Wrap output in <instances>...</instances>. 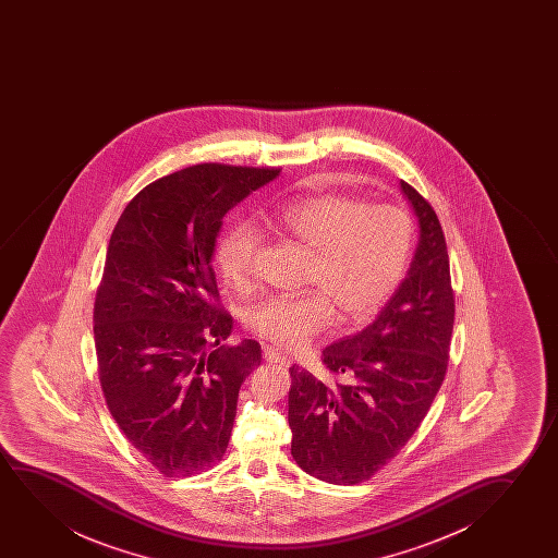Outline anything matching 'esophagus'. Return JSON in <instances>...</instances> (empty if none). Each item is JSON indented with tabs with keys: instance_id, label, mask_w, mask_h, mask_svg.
Wrapping results in <instances>:
<instances>
[{
	"instance_id": "obj_1",
	"label": "esophagus",
	"mask_w": 558,
	"mask_h": 558,
	"mask_svg": "<svg viewBox=\"0 0 558 558\" xmlns=\"http://www.w3.org/2000/svg\"><path fill=\"white\" fill-rule=\"evenodd\" d=\"M263 359H265L267 364H280V366H288L290 364V359L283 356L282 352L276 351L272 347H265L263 349Z\"/></svg>"
}]
</instances>
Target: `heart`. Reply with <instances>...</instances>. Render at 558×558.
<instances>
[{"mask_svg": "<svg viewBox=\"0 0 558 558\" xmlns=\"http://www.w3.org/2000/svg\"><path fill=\"white\" fill-rule=\"evenodd\" d=\"M268 229L311 252L303 283L313 290L272 295L250 308L245 326L280 349L293 351L341 320L369 318L395 293L412 253V219L400 207L367 204L343 192L305 196L268 217ZM260 232L232 225L215 250L225 283L247 293L255 286Z\"/></svg>", "mask_w": 558, "mask_h": 558, "instance_id": "1", "label": "heart"}]
</instances>
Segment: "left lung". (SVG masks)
I'll list each match as a JSON object with an SVG mask.
<instances>
[{
	"mask_svg": "<svg viewBox=\"0 0 558 558\" xmlns=\"http://www.w3.org/2000/svg\"><path fill=\"white\" fill-rule=\"evenodd\" d=\"M420 219V245L404 282L356 336L322 352L336 383L291 366V456L314 478L369 481L398 456L442 387L456 298L442 227L427 199L400 181Z\"/></svg>",
	"mask_w": 558,
	"mask_h": 558,
	"instance_id": "obj_1",
	"label": "left lung"
}]
</instances>
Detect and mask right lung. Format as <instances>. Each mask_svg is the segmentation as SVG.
Segmentation results:
<instances>
[{
	"label": "right lung",
	"mask_w": 558,
	"mask_h": 558,
	"mask_svg": "<svg viewBox=\"0 0 558 558\" xmlns=\"http://www.w3.org/2000/svg\"><path fill=\"white\" fill-rule=\"evenodd\" d=\"M278 168L196 163L146 184L123 209L93 308L99 381L131 446L163 474L221 461L238 390L260 364L252 339L227 343L211 257L230 207Z\"/></svg>",
	"instance_id": "obj_1"
}]
</instances>
